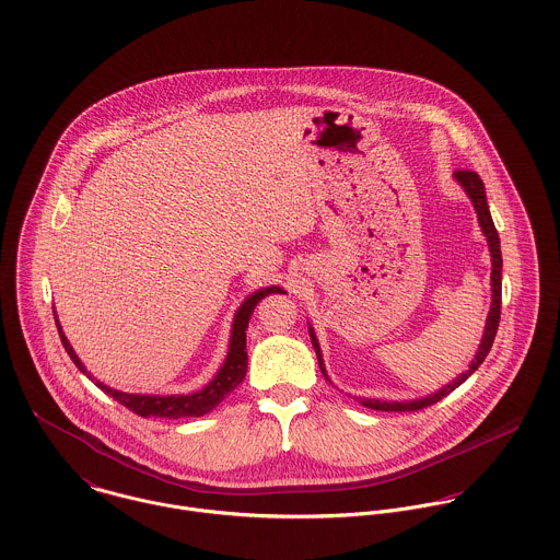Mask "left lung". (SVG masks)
Returning <instances> with one entry per match:
<instances>
[{"mask_svg":"<svg viewBox=\"0 0 560 560\" xmlns=\"http://www.w3.org/2000/svg\"><path fill=\"white\" fill-rule=\"evenodd\" d=\"M455 180L464 187V191L468 194V198L472 200L475 205V211H477V218H479L480 231L487 240L489 245V256H491V306H489V315L485 320V329H482V338H480L479 351L475 355V360L470 362V369L466 373H462L459 377H455L451 384L442 386L438 393L433 395H427V397H420V399L409 400H380V399H362L360 402L369 409H380V411H416V409H422V407H429L438 400L444 399L446 395H451L455 388H459L477 369L482 364V360L487 358L491 345H493V338H495V331H498V323H500V304H502V254H500V237H498V231L493 226V220H491V213H489V207H487V196H485V185L480 180L477 172H470V170H457L455 174ZM308 331H311V340H313V347L317 351V358H319L320 373L323 377L329 382L327 377V371H325V362H323V353H320L319 340H317V334H315V327L308 323ZM331 384V382H329Z\"/></svg>","mask_w":560,"mask_h":560,"instance_id":"left-lung-1","label":"left lung"}]
</instances>
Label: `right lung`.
<instances>
[{"label":"right lung","mask_w":560,"mask_h":560,"mask_svg":"<svg viewBox=\"0 0 560 560\" xmlns=\"http://www.w3.org/2000/svg\"><path fill=\"white\" fill-rule=\"evenodd\" d=\"M269 293H284V289L265 287V289L254 291L252 295H247L241 302L240 311L235 313V319L231 325V342H229V353L224 358V364L220 366L215 377L205 388H200L196 393H189V395H133V393H120L116 388L105 386L103 382L94 380L85 371L83 362L78 358L75 349L71 347L69 338L62 331V325L58 320L56 311H54V317H56V327H58V334H60V340H62L67 353L71 355V360L75 362V366L80 369L81 373L88 380H92L105 395H109L112 399L118 400L120 405L129 407L133 413L142 416V418H151V416H155V418H198V416H205V413L213 411L245 380V373H247L245 329H247V323H249V317H252L256 304Z\"/></svg>","instance_id":"add662e5"}]
</instances>
